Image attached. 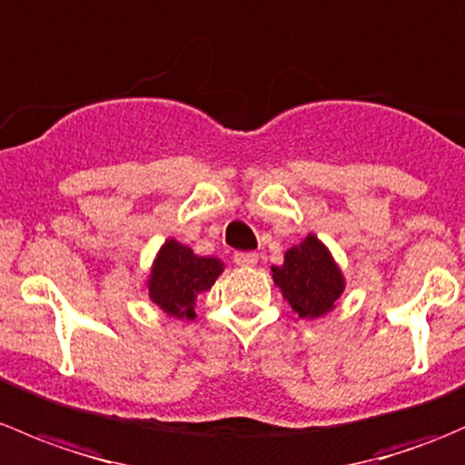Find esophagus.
Returning <instances> with one entry per match:
<instances>
[{"label": "esophagus", "mask_w": 465, "mask_h": 465, "mask_svg": "<svg viewBox=\"0 0 465 465\" xmlns=\"http://www.w3.org/2000/svg\"><path fill=\"white\" fill-rule=\"evenodd\" d=\"M233 261H236V265L252 267L259 262V254H254V252H236V254H233Z\"/></svg>", "instance_id": "1"}]
</instances>
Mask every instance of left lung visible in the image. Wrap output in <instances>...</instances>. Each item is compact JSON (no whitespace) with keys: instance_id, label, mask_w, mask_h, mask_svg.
<instances>
[{"instance_id":"left-lung-1","label":"left lung","mask_w":465,"mask_h":465,"mask_svg":"<svg viewBox=\"0 0 465 465\" xmlns=\"http://www.w3.org/2000/svg\"><path fill=\"white\" fill-rule=\"evenodd\" d=\"M272 279L302 320H320L344 292V276L315 233L285 252L283 265L272 267Z\"/></svg>"}]
</instances>
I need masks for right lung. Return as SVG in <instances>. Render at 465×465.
Here are the masks:
<instances>
[{
	"label": "right lung",
	"mask_w": 465,
	"mask_h": 465,
	"mask_svg": "<svg viewBox=\"0 0 465 465\" xmlns=\"http://www.w3.org/2000/svg\"><path fill=\"white\" fill-rule=\"evenodd\" d=\"M224 262L213 256H198L175 238H168L153 262L145 288L150 302L177 320H195V299L215 283Z\"/></svg>",
	"instance_id": "add662e5"
}]
</instances>
